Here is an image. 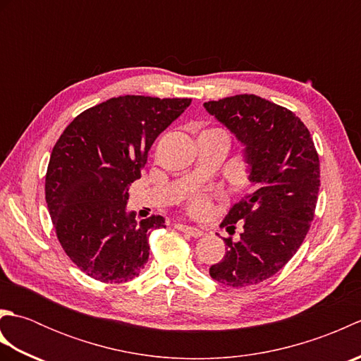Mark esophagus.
<instances>
[{"mask_svg":"<svg viewBox=\"0 0 361 361\" xmlns=\"http://www.w3.org/2000/svg\"><path fill=\"white\" fill-rule=\"evenodd\" d=\"M176 228L180 229V231H183V233H186V234H189V235H192V237H202L204 233H203V229H200V228H195V226H186V225H176Z\"/></svg>","mask_w":361,"mask_h":361,"instance_id":"obj_1","label":"esophagus"}]
</instances>
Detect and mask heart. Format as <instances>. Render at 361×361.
Segmentation results:
<instances>
[{"label": "heart", "mask_w": 361, "mask_h": 361, "mask_svg": "<svg viewBox=\"0 0 361 361\" xmlns=\"http://www.w3.org/2000/svg\"><path fill=\"white\" fill-rule=\"evenodd\" d=\"M208 208H209V200L206 195L198 194V195H194L192 198H190L189 209H190V212L195 214V216H200V214L208 211Z\"/></svg>", "instance_id": "1"}]
</instances>
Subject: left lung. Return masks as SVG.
Returning a JSON list of instances; mask_svg holds the SVG:
<instances>
[{
	"label": "left lung",
	"mask_w": 361,
	"mask_h": 361,
	"mask_svg": "<svg viewBox=\"0 0 361 361\" xmlns=\"http://www.w3.org/2000/svg\"><path fill=\"white\" fill-rule=\"evenodd\" d=\"M203 106L243 145L251 192L229 209L221 226L243 225L239 240L209 274L229 287L264 282L295 256L307 235L319 190V158L310 132L295 113L255 94Z\"/></svg>",
	"instance_id": "8db88e82"
}]
</instances>
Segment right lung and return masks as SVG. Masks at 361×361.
Here are the masks:
<instances>
[{
	"label": "right lung",
	"instance_id": "obj_1",
	"mask_svg": "<svg viewBox=\"0 0 361 361\" xmlns=\"http://www.w3.org/2000/svg\"><path fill=\"white\" fill-rule=\"evenodd\" d=\"M190 99L119 96L80 113L59 137L46 172V203L65 252L101 282H127L149 260L152 229L164 217L137 221L127 211L128 186L161 132Z\"/></svg>",
	"mask_w": 361,
	"mask_h": 361
}]
</instances>
